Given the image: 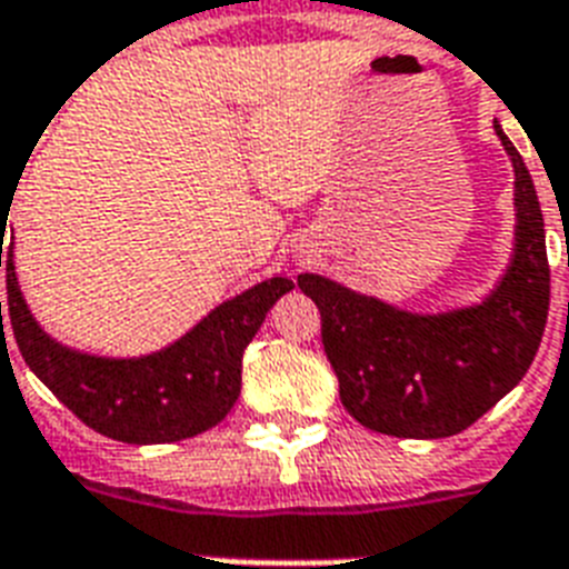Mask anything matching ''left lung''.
<instances>
[{
	"label": "left lung",
	"mask_w": 569,
	"mask_h": 569,
	"mask_svg": "<svg viewBox=\"0 0 569 569\" xmlns=\"http://www.w3.org/2000/svg\"><path fill=\"white\" fill-rule=\"evenodd\" d=\"M513 162V257L481 303L422 316L321 274L298 289L321 312V342L339 398L357 422L389 437L440 440L467 431L511 392L538 355L549 316L543 212L517 147L493 120Z\"/></svg>",
	"instance_id": "1"
}]
</instances>
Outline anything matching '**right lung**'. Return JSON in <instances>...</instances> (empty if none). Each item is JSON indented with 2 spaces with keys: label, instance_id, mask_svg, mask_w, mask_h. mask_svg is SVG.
<instances>
[{
  "label": "right lung",
  "instance_id": "obj_1",
  "mask_svg": "<svg viewBox=\"0 0 569 569\" xmlns=\"http://www.w3.org/2000/svg\"><path fill=\"white\" fill-rule=\"evenodd\" d=\"M8 203L2 200L0 206V244H4L11 212ZM2 266L8 316L26 366L88 428L136 446L186 440L221 422L241 392L244 348L257 337L277 298L295 289L292 280L271 277L218 303L186 337L162 351L144 357H97L61 346L34 321L13 271V241L0 248Z\"/></svg>",
  "mask_w": 569,
  "mask_h": 569
}]
</instances>
